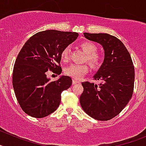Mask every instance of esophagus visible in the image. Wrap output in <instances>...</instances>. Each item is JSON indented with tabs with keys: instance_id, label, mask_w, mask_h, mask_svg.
<instances>
[{
	"instance_id": "esophagus-1",
	"label": "esophagus",
	"mask_w": 146,
	"mask_h": 146,
	"mask_svg": "<svg viewBox=\"0 0 146 146\" xmlns=\"http://www.w3.org/2000/svg\"><path fill=\"white\" fill-rule=\"evenodd\" d=\"M79 81L76 80H72V84L73 85H76L77 84V83H79Z\"/></svg>"
}]
</instances>
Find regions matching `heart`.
<instances>
[{
	"label": "heart",
	"mask_w": 146,
	"mask_h": 146,
	"mask_svg": "<svg viewBox=\"0 0 146 146\" xmlns=\"http://www.w3.org/2000/svg\"><path fill=\"white\" fill-rule=\"evenodd\" d=\"M81 48L86 54V60L88 62L93 68H97L101 65L102 58L96 53L97 47L94 43L90 42H84L80 44ZM69 47H66L61 52V58L64 60H68L69 58ZM88 66L87 64H72L65 69L66 75L72 77L73 79L79 80L83 77L88 72Z\"/></svg>",
	"instance_id": "obj_1"
}]
</instances>
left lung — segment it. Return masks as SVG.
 Masks as SVG:
<instances>
[{
    "label": "left lung",
    "mask_w": 146,
    "mask_h": 146,
    "mask_svg": "<svg viewBox=\"0 0 146 146\" xmlns=\"http://www.w3.org/2000/svg\"><path fill=\"white\" fill-rule=\"evenodd\" d=\"M87 39L102 46L104 58L94 80L99 85L83 82L80 97L82 110L94 119L108 121L119 114L132 96L135 68L122 42L108 33H84Z\"/></svg>",
    "instance_id": "left-lung-1"
}]
</instances>
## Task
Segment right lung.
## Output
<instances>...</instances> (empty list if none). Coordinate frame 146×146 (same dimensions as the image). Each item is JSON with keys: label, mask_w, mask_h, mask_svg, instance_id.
Here are the masks:
<instances>
[{"label": "right lung", "mask_w": 146, "mask_h": 146, "mask_svg": "<svg viewBox=\"0 0 146 146\" xmlns=\"http://www.w3.org/2000/svg\"><path fill=\"white\" fill-rule=\"evenodd\" d=\"M78 35L76 32L47 30L33 35L21 49L14 66L12 84L18 103L28 115L44 118L58 108L61 93L72 86V80L62 75L52 82L47 72L60 74L62 50Z\"/></svg>", "instance_id": "1"}]
</instances>
